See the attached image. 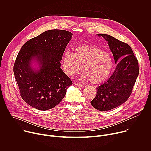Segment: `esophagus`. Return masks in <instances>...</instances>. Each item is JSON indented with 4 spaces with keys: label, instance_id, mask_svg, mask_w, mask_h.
<instances>
[{
    "label": "esophagus",
    "instance_id": "34e87169",
    "mask_svg": "<svg viewBox=\"0 0 151 151\" xmlns=\"http://www.w3.org/2000/svg\"><path fill=\"white\" fill-rule=\"evenodd\" d=\"M74 84H75V85H76V86H77V87H83V85L79 83H76V82L74 83Z\"/></svg>",
    "mask_w": 151,
    "mask_h": 151
}]
</instances>
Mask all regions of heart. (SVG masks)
<instances>
[{
  "mask_svg": "<svg viewBox=\"0 0 151 151\" xmlns=\"http://www.w3.org/2000/svg\"><path fill=\"white\" fill-rule=\"evenodd\" d=\"M82 66V78L93 83L106 80L113 69L114 61L111 54L91 45H80L75 52L67 51L63 54V66L70 76L78 73Z\"/></svg>",
  "mask_w": 151,
  "mask_h": 151,
  "instance_id": "b5f03b06",
  "label": "heart"
}]
</instances>
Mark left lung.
I'll use <instances>...</instances> for the list:
<instances>
[{"mask_svg": "<svg viewBox=\"0 0 151 151\" xmlns=\"http://www.w3.org/2000/svg\"><path fill=\"white\" fill-rule=\"evenodd\" d=\"M107 41L115 62L118 64L112 75L97 88L91 105L100 111L111 110L125 102L130 96L139 73L137 58L131 47L109 35L99 34Z\"/></svg>", "mask_w": 151, "mask_h": 151, "instance_id": "obj_1", "label": "left lung"}]
</instances>
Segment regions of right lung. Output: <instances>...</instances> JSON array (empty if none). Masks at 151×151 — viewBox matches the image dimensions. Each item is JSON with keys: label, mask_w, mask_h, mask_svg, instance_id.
<instances>
[{"label": "right lung", "mask_w": 151, "mask_h": 151, "mask_svg": "<svg viewBox=\"0 0 151 151\" xmlns=\"http://www.w3.org/2000/svg\"><path fill=\"white\" fill-rule=\"evenodd\" d=\"M72 35L63 30H48L26 42L19 51L14 65V76L21 98L34 108H53L72 85L60 68L63 54ZM33 60L40 65L37 71L30 66Z\"/></svg>", "instance_id": "obj_1"}]
</instances>
